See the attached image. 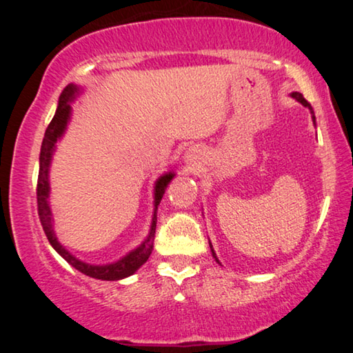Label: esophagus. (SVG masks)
I'll return each instance as SVG.
<instances>
[{
  "instance_id": "esophagus-1",
  "label": "esophagus",
  "mask_w": 353,
  "mask_h": 353,
  "mask_svg": "<svg viewBox=\"0 0 353 353\" xmlns=\"http://www.w3.org/2000/svg\"><path fill=\"white\" fill-rule=\"evenodd\" d=\"M185 159H186V162H190V163L196 162L197 159H199V152H197V149H192V148L188 149L185 154Z\"/></svg>"
}]
</instances>
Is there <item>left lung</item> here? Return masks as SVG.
<instances>
[{
  "label": "left lung",
  "mask_w": 353,
  "mask_h": 353,
  "mask_svg": "<svg viewBox=\"0 0 353 353\" xmlns=\"http://www.w3.org/2000/svg\"><path fill=\"white\" fill-rule=\"evenodd\" d=\"M291 96H292V98L296 99V101H299V103H301L302 105H305V108L310 109V112H312V119H313V122H315V115H313V109H312L310 103H308V101H307L305 98H303V96H302L301 93H297V91H294V93H291ZM210 248H212V245H210ZM212 255H214V259L216 260V262H219V259H216V254L214 252V249H212Z\"/></svg>",
  "instance_id": "8db88e82"
}]
</instances>
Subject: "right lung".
Returning <instances> with one entry per match:
<instances>
[{
  "instance_id": "obj_1",
  "label": "right lung",
  "mask_w": 353,
  "mask_h": 353,
  "mask_svg": "<svg viewBox=\"0 0 353 353\" xmlns=\"http://www.w3.org/2000/svg\"><path fill=\"white\" fill-rule=\"evenodd\" d=\"M80 91L81 90L79 86L74 83L65 86L64 91H62L59 96V104H57L54 117H52L51 123L48 125L45 132V138H43L41 151H40V172H38V185H37L38 216H40L41 226L43 230H45V234L48 241H50V244L54 248L56 252L59 254L62 259L67 260V262L72 265V267L86 274V276L103 279V281H117V279H123L130 276V274H133L143 263H146L149 255H151L152 248H154V236H156L157 207L161 204L163 192H165L168 183L173 180L175 173L173 172L163 173V175L156 181V186H154V215L151 221V231H149L148 238L144 239L137 249H133L132 252H128L125 257L117 260V262L109 263V265H90L74 257V255H72L56 238L54 228H52V214L50 209V202H48V197H50V165H51L52 152H54L56 143L59 141L62 134H64L67 123H69L70 120V114H72L70 103L80 94Z\"/></svg>"
}]
</instances>
